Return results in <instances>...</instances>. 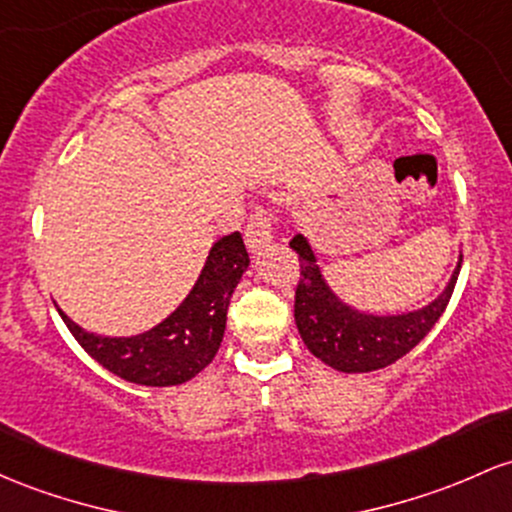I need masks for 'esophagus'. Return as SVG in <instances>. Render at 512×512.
Wrapping results in <instances>:
<instances>
[{"instance_id": "esophagus-1", "label": "esophagus", "mask_w": 512, "mask_h": 512, "mask_svg": "<svg viewBox=\"0 0 512 512\" xmlns=\"http://www.w3.org/2000/svg\"><path fill=\"white\" fill-rule=\"evenodd\" d=\"M245 245L252 255H260L265 247L272 245V216L265 209H257L255 218L247 223Z\"/></svg>"}]
</instances>
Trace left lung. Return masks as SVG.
<instances>
[{"instance_id": "obj_1", "label": "left lung", "mask_w": 512, "mask_h": 512, "mask_svg": "<svg viewBox=\"0 0 512 512\" xmlns=\"http://www.w3.org/2000/svg\"><path fill=\"white\" fill-rule=\"evenodd\" d=\"M289 247L301 262L294 318L303 345L320 362L345 374L376 372L408 355L445 313L462 267L459 250L457 267L452 269L445 289L425 306L403 313H369L347 303L330 286L306 235H294Z\"/></svg>"}]
</instances>
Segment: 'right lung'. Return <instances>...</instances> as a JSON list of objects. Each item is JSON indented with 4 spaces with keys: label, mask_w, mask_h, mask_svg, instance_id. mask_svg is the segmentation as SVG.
<instances>
[{
    "label": "right lung",
    "mask_w": 512,
    "mask_h": 512,
    "mask_svg": "<svg viewBox=\"0 0 512 512\" xmlns=\"http://www.w3.org/2000/svg\"><path fill=\"white\" fill-rule=\"evenodd\" d=\"M250 267L240 233L211 245L204 267L182 303L150 330L101 335L84 330L63 308L60 318L82 350L104 369L140 386H177L194 379L216 357L226 333L228 303Z\"/></svg>",
    "instance_id": "1"
}]
</instances>
